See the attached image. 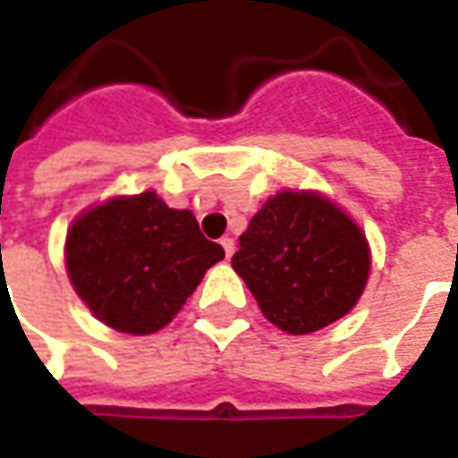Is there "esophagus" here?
Instances as JSON below:
<instances>
[{
	"instance_id": "34e87169",
	"label": "esophagus",
	"mask_w": 458,
	"mask_h": 458,
	"mask_svg": "<svg viewBox=\"0 0 458 458\" xmlns=\"http://www.w3.org/2000/svg\"><path fill=\"white\" fill-rule=\"evenodd\" d=\"M220 245H223V250H225V255H233L235 253V241H233V238H223V241H220Z\"/></svg>"
}]
</instances>
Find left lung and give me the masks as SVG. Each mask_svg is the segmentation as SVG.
Masks as SVG:
<instances>
[{"label":"left lung","mask_w":458,"mask_h":458,"mask_svg":"<svg viewBox=\"0 0 458 458\" xmlns=\"http://www.w3.org/2000/svg\"><path fill=\"white\" fill-rule=\"evenodd\" d=\"M233 270L263 316L291 335L316 334L359 303L371 248L356 220L316 190H281L241 235Z\"/></svg>","instance_id":"obj_1"}]
</instances>
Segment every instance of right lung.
<instances>
[{
	"label": "right lung",
	"instance_id": "add662e5",
	"mask_svg": "<svg viewBox=\"0 0 458 458\" xmlns=\"http://www.w3.org/2000/svg\"><path fill=\"white\" fill-rule=\"evenodd\" d=\"M223 258L195 216L167 208L155 190L89 208L64 242L67 276L82 303L105 326L132 335L165 328Z\"/></svg>",
	"mask_w": 458,
	"mask_h": 458
}]
</instances>
